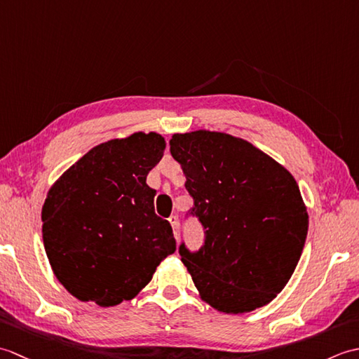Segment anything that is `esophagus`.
I'll return each instance as SVG.
<instances>
[{"mask_svg":"<svg viewBox=\"0 0 359 359\" xmlns=\"http://www.w3.org/2000/svg\"><path fill=\"white\" fill-rule=\"evenodd\" d=\"M170 224H171V226H172V231H174V236H175V239H179V217L177 216H170Z\"/></svg>","mask_w":359,"mask_h":359,"instance_id":"34e87169","label":"esophagus"}]
</instances>
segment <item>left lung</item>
<instances>
[{
  "label": "left lung",
  "instance_id": "8db88e82",
  "mask_svg": "<svg viewBox=\"0 0 359 359\" xmlns=\"http://www.w3.org/2000/svg\"><path fill=\"white\" fill-rule=\"evenodd\" d=\"M170 144L194 201L187 217L205 230L199 250L179 247L201 296L234 315L269 304L292 278L307 238L309 215L294 177L230 134H174Z\"/></svg>",
  "mask_w": 359,
  "mask_h": 359
}]
</instances>
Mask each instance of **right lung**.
I'll use <instances>...</instances> for the list:
<instances>
[{"label": "right lung", "mask_w": 359, "mask_h": 359, "mask_svg": "<svg viewBox=\"0 0 359 359\" xmlns=\"http://www.w3.org/2000/svg\"><path fill=\"white\" fill-rule=\"evenodd\" d=\"M165 147L156 133L97 144L49 189L44 250L77 299L100 307L133 299L175 251L172 228L156 215V189L147 185Z\"/></svg>", "instance_id": "right-lung-1"}]
</instances>
